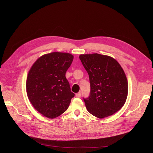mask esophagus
I'll return each mask as SVG.
<instances>
[{
	"label": "esophagus",
	"instance_id": "34e87169",
	"mask_svg": "<svg viewBox=\"0 0 153 153\" xmlns=\"http://www.w3.org/2000/svg\"><path fill=\"white\" fill-rule=\"evenodd\" d=\"M75 96H76V98H80L81 93H80V92H78V93H76V94H75Z\"/></svg>",
	"mask_w": 153,
	"mask_h": 153
}]
</instances>
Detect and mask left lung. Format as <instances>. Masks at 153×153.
Segmentation results:
<instances>
[{"instance_id": "8db88e82", "label": "left lung", "mask_w": 153, "mask_h": 153, "mask_svg": "<svg viewBox=\"0 0 153 153\" xmlns=\"http://www.w3.org/2000/svg\"><path fill=\"white\" fill-rule=\"evenodd\" d=\"M89 74L91 92L84 98L86 108L94 116L103 119L121 109L128 96V80L119 62L107 55L98 53L79 56Z\"/></svg>"}]
</instances>
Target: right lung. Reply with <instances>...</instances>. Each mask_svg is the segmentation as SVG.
Instances as JSON below:
<instances>
[{
    "label": "right lung",
    "mask_w": 153,
    "mask_h": 153,
    "mask_svg": "<svg viewBox=\"0 0 153 153\" xmlns=\"http://www.w3.org/2000/svg\"><path fill=\"white\" fill-rule=\"evenodd\" d=\"M73 55L52 52L42 55L32 66L26 81L30 102L40 114L56 118L68 109L75 94L66 78Z\"/></svg>",
    "instance_id": "right-lung-1"
}]
</instances>
